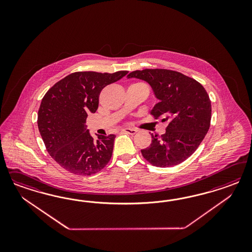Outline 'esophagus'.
<instances>
[{
  "label": "esophagus",
  "mask_w": 252,
  "mask_h": 252,
  "mask_svg": "<svg viewBox=\"0 0 252 252\" xmlns=\"http://www.w3.org/2000/svg\"><path fill=\"white\" fill-rule=\"evenodd\" d=\"M124 132H126V133H128L130 135H134V134H136L137 133V130L134 129V128H124L123 129Z\"/></svg>",
  "instance_id": "obj_1"
}]
</instances>
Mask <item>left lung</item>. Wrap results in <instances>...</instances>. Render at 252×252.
<instances>
[{
    "instance_id": "obj_1",
    "label": "left lung",
    "mask_w": 252,
    "mask_h": 252,
    "mask_svg": "<svg viewBox=\"0 0 252 252\" xmlns=\"http://www.w3.org/2000/svg\"><path fill=\"white\" fill-rule=\"evenodd\" d=\"M149 83L159 99L151 115L168 121L163 135L152 134V143L141 150L142 156L157 167L175 166L187 160L210 128L212 105L203 86L195 79L167 69H144L131 72L127 78Z\"/></svg>"
}]
</instances>
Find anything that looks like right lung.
Masks as SVG:
<instances>
[{"label": "right lung", "instance_id": "obj_1", "mask_svg": "<svg viewBox=\"0 0 252 252\" xmlns=\"http://www.w3.org/2000/svg\"><path fill=\"white\" fill-rule=\"evenodd\" d=\"M127 73H72L44 95L38 109V130L47 152L63 169L78 176H91L111 160L115 135H97L94 139L86 119L97 111L101 90Z\"/></svg>", "mask_w": 252, "mask_h": 252}]
</instances>
